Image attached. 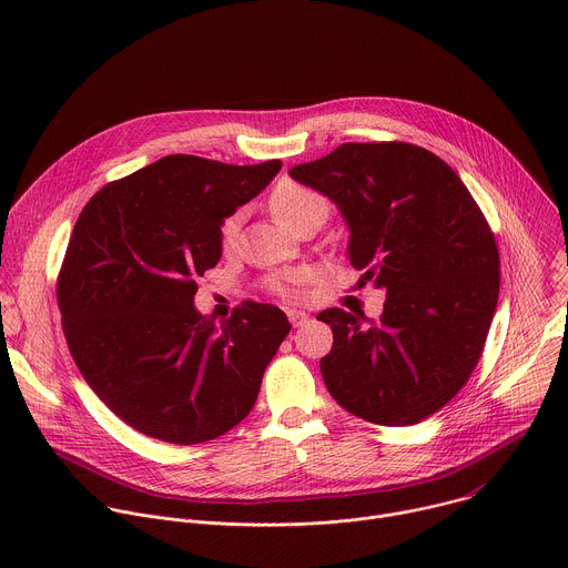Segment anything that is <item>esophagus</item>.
Here are the masks:
<instances>
[{
    "instance_id": "obj_1",
    "label": "esophagus",
    "mask_w": 568,
    "mask_h": 568,
    "mask_svg": "<svg viewBox=\"0 0 568 568\" xmlns=\"http://www.w3.org/2000/svg\"><path fill=\"white\" fill-rule=\"evenodd\" d=\"M287 318L292 326H301V323L307 318V314L303 310H287Z\"/></svg>"
}]
</instances>
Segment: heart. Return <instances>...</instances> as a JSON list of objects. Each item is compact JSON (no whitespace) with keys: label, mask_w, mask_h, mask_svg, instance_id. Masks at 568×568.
<instances>
[{"label":"heart","mask_w":568,"mask_h":568,"mask_svg":"<svg viewBox=\"0 0 568 568\" xmlns=\"http://www.w3.org/2000/svg\"><path fill=\"white\" fill-rule=\"evenodd\" d=\"M270 209L276 215V220L281 224H285L287 229H294L301 220L310 217V215H326L328 213V202L323 195H318L316 191L296 184V182H281L272 197H270ZM237 229H240V215H231L220 224V245L222 250H231L235 245L237 237ZM307 272L305 270H292V272H283L270 278V287L272 292L285 296V298H296L301 294V287L307 283Z\"/></svg>","instance_id":"1"}]
</instances>
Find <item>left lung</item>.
Returning a JSON list of instances; mask_svg holds the SVG:
<instances>
[{
  "label": "left lung",
  "instance_id": "obj_1",
  "mask_svg": "<svg viewBox=\"0 0 568 568\" xmlns=\"http://www.w3.org/2000/svg\"><path fill=\"white\" fill-rule=\"evenodd\" d=\"M326 195L351 237L348 261L386 294L371 328L339 307L321 375L342 407L404 427L443 409L474 371L499 298L495 235L460 178L412 143H342L290 169Z\"/></svg>",
  "mask_w": 568,
  "mask_h": 568
}]
</instances>
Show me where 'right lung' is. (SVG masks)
I'll return each instance as SVG.
<instances>
[{"label": "right lung", "mask_w": 568, "mask_h": 568, "mask_svg": "<svg viewBox=\"0 0 568 568\" xmlns=\"http://www.w3.org/2000/svg\"><path fill=\"white\" fill-rule=\"evenodd\" d=\"M281 166L161 156L80 213L58 278L62 331L85 382L132 429L197 445L254 409L290 333L285 312L247 301L215 326L193 301L222 256L220 224Z\"/></svg>", "instance_id": "obj_1"}]
</instances>
